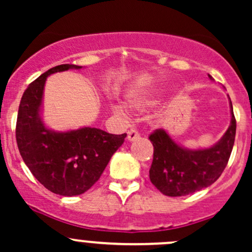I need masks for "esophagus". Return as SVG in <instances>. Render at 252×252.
Returning <instances> with one entry per match:
<instances>
[{
	"label": "esophagus",
	"instance_id": "esophagus-1",
	"mask_svg": "<svg viewBox=\"0 0 252 252\" xmlns=\"http://www.w3.org/2000/svg\"><path fill=\"white\" fill-rule=\"evenodd\" d=\"M137 138H140V132L136 129H130L128 131V140L131 142V141L137 140Z\"/></svg>",
	"mask_w": 252,
	"mask_h": 252
}]
</instances>
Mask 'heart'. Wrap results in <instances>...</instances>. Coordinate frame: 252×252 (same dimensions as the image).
<instances>
[{
  "label": "heart",
  "instance_id": "1",
  "mask_svg": "<svg viewBox=\"0 0 252 252\" xmlns=\"http://www.w3.org/2000/svg\"><path fill=\"white\" fill-rule=\"evenodd\" d=\"M152 103H153V100L148 99V98H140V99L130 100L129 105L135 110H141V109H143L144 106L149 105V104H152ZM116 111L120 112V114H122V109L121 108H116Z\"/></svg>",
  "mask_w": 252,
  "mask_h": 252
}]
</instances>
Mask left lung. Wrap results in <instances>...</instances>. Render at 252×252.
Instances as JSON below:
<instances>
[{
	"mask_svg": "<svg viewBox=\"0 0 252 252\" xmlns=\"http://www.w3.org/2000/svg\"><path fill=\"white\" fill-rule=\"evenodd\" d=\"M209 77L212 79L210 74ZM230 106V126L220 141L211 148H184L163 129H156L150 134L149 140L154 147V156L149 178L162 194H192L211 186L221 175L230 158L236 136V118L231 99Z\"/></svg>",
	"mask_w": 252,
	"mask_h": 252,
	"instance_id": "8db88e82",
	"label": "left lung"
}]
</instances>
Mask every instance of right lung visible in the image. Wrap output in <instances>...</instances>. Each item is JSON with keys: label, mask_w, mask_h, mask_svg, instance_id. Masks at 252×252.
I'll return each instance as SVG.
<instances>
[{"label": "right lung", "mask_w": 252, "mask_h": 252, "mask_svg": "<svg viewBox=\"0 0 252 252\" xmlns=\"http://www.w3.org/2000/svg\"><path fill=\"white\" fill-rule=\"evenodd\" d=\"M82 66L52 67L30 84L19 106L16 142L26 166L48 190L63 196L83 194L99 180L126 134L114 135L97 128L54 131L46 128L40 112L48 76Z\"/></svg>", "instance_id": "right-lung-1"}]
</instances>
